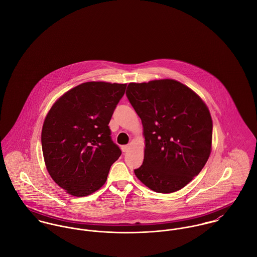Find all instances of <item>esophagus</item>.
I'll use <instances>...</instances> for the list:
<instances>
[{
    "mask_svg": "<svg viewBox=\"0 0 257 257\" xmlns=\"http://www.w3.org/2000/svg\"><path fill=\"white\" fill-rule=\"evenodd\" d=\"M128 149H130V147H128V146H122V147H121V150H122V152H127V151H128Z\"/></svg>",
    "mask_w": 257,
    "mask_h": 257,
    "instance_id": "obj_1",
    "label": "esophagus"
}]
</instances>
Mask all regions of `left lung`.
<instances>
[{"label": "left lung", "instance_id": "obj_1", "mask_svg": "<svg viewBox=\"0 0 257 257\" xmlns=\"http://www.w3.org/2000/svg\"><path fill=\"white\" fill-rule=\"evenodd\" d=\"M142 119L145 159L137 177L157 193L182 189L197 176L211 153L213 121L202 99L182 83H130L125 93Z\"/></svg>", "mask_w": 257, "mask_h": 257}]
</instances>
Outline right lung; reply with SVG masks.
<instances>
[{"label": "right lung", "mask_w": 257, "mask_h": 257, "mask_svg": "<svg viewBox=\"0 0 257 257\" xmlns=\"http://www.w3.org/2000/svg\"><path fill=\"white\" fill-rule=\"evenodd\" d=\"M126 84L87 82L59 98L41 132L47 171L68 194L83 197L100 189L121 151L111 140V115Z\"/></svg>", "instance_id": "add662e5"}]
</instances>
